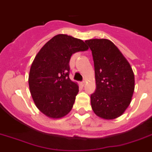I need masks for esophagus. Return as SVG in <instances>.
Returning a JSON list of instances; mask_svg holds the SVG:
<instances>
[{
	"instance_id": "34e87169",
	"label": "esophagus",
	"mask_w": 152,
	"mask_h": 152,
	"mask_svg": "<svg viewBox=\"0 0 152 152\" xmlns=\"http://www.w3.org/2000/svg\"><path fill=\"white\" fill-rule=\"evenodd\" d=\"M85 84H86L85 81H83V82H82V83H81V85H82V86H85Z\"/></svg>"
}]
</instances>
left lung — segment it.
Wrapping results in <instances>:
<instances>
[{
    "mask_svg": "<svg viewBox=\"0 0 152 152\" xmlns=\"http://www.w3.org/2000/svg\"><path fill=\"white\" fill-rule=\"evenodd\" d=\"M92 51L96 89L91 95L95 114L104 119H114L129 107L134 89L131 66L115 45L107 39L86 40Z\"/></svg>",
    "mask_w": 152,
    "mask_h": 152,
    "instance_id": "left-lung-1",
    "label": "left lung"
}]
</instances>
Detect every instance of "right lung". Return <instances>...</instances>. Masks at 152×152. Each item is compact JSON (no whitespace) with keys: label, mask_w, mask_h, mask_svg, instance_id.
<instances>
[{"label":"right lung","mask_w":152,"mask_h":152,"mask_svg":"<svg viewBox=\"0 0 152 152\" xmlns=\"http://www.w3.org/2000/svg\"><path fill=\"white\" fill-rule=\"evenodd\" d=\"M88 49L82 39L58 34L34 58L28 79L30 93L37 109L49 118H63L72 109L79 86L69 77V60Z\"/></svg>","instance_id":"right-lung-1"}]
</instances>
